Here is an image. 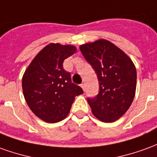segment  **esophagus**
<instances>
[{
    "mask_svg": "<svg viewBox=\"0 0 157 157\" xmlns=\"http://www.w3.org/2000/svg\"><path fill=\"white\" fill-rule=\"evenodd\" d=\"M81 86H82V89H83V90H84V91H85V85H84L83 83H82V84H81Z\"/></svg>",
    "mask_w": 157,
    "mask_h": 157,
    "instance_id": "1",
    "label": "esophagus"
}]
</instances>
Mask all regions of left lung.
Wrapping results in <instances>:
<instances>
[{
  "mask_svg": "<svg viewBox=\"0 0 157 157\" xmlns=\"http://www.w3.org/2000/svg\"><path fill=\"white\" fill-rule=\"evenodd\" d=\"M82 55L92 65L99 82V93L87 98L92 113L104 122L122 117L134 98L137 72L132 59L115 44L105 39L80 46Z\"/></svg>",
  "mask_w": 157,
  "mask_h": 157,
  "instance_id": "obj_1",
  "label": "left lung"
}]
</instances>
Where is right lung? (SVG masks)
<instances>
[{"label":"right lung","instance_id":"add662e5","mask_svg":"<svg viewBox=\"0 0 157 157\" xmlns=\"http://www.w3.org/2000/svg\"><path fill=\"white\" fill-rule=\"evenodd\" d=\"M75 52L76 48L72 45L50 43L38 52L23 75L25 101L31 111L46 122L63 120L75 96L83 94L63 68V60Z\"/></svg>","mask_w":157,"mask_h":157}]
</instances>
